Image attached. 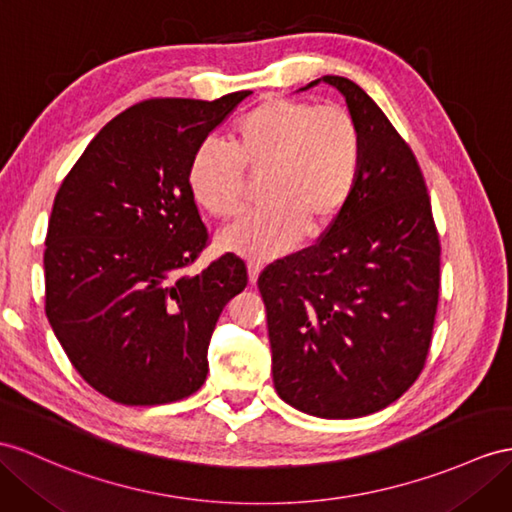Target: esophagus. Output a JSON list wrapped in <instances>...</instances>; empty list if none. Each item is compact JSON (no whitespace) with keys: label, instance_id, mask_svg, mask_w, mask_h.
I'll list each match as a JSON object with an SVG mask.
<instances>
[{"label":"esophagus","instance_id":"esophagus-1","mask_svg":"<svg viewBox=\"0 0 512 512\" xmlns=\"http://www.w3.org/2000/svg\"><path fill=\"white\" fill-rule=\"evenodd\" d=\"M247 271H249V282H256L258 280V276H260V271H263V265H260V263H254V260H252V263H249L247 265Z\"/></svg>","mask_w":512,"mask_h":512}]
</instances>
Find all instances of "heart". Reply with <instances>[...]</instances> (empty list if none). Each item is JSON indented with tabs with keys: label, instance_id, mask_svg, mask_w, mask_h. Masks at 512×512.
<instances>
[{
	"label": "heart",
	"instance_id": "b5f03b06",
	"mask_svg": "<svg viewBox=\"0 0 512 512\" xmlns=\"http://www.w3.org/2000/svg\"><path fill=\"white\" fill-rule=\"evenodd\" d=\"M230 147L204 141L186 169L195 202L234 219L247 206L245 171L263 176L265 206L219 236L247 258H276L308 236L328 232L352 202L365 160V136L352 110L273 95L234 123Z\"/></svg>",
	"mask_w": 512,
	"mask_h": 512
}]
</instances>
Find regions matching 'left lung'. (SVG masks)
I'll return each instance as SVG.
<instances>
[{"label": "left lung", "mask_w": 512, "mask_h": 512, "mask_svg": "<svg viewBox=\"0 0 512 512\" xmlns=\"http://www.w3.org/2000/svg\"><path fill=\"white\" fill-rule=\"evenodd\" d=\"M336 86L365 136L356 193L315 245L258 276L273 384L326 419L371 415L426 365L441 289V241L413 149L358 84ZM317 84L310 82L308 86Z\"/></svg>", "instance_id": "left-lung-1"}]
</instances>
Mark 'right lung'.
<instances>
[{
  "label": "right lung",
  "mask_w": 512,
  "mask_h": 512,
  "mask_svg": "<svg viewBox=\"0 0 512 512\" xmlns=\"http://www.w3.org/2000/svg\"><path fill=\"white\" fill-rule=\"evenodd\" d=\"M247 95L130 106L97 132L56 193L45 315L71 365L112 402L169 404L206 382L210 336L247 286V267L228 252L186 273L210 243L186 169Z\"/></svg>",
  "instance_id": "1"
}]
</instances>
